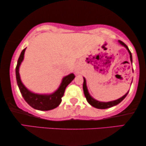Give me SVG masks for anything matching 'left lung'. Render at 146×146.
<instances>
[{"label":"left lung","mask_w":146,"mask_h":146,"mask_svg":"<svg viewBox=\"0 0 146 146\" xmlns=\"http://www.w3.org/2000/svg\"><path fill=\"white\" fill-rule=\"evenodd\" d=\"M119 42L121 45H122L123 46H124L125 48L128 50V52L129 53L130 60L132 63V60H132V54H131V52L129 50V48L127 47V46L124 43V42L121 41V40H119ZM131 84H132V82H131ZM83 89H84V95H85V96H86V98L87 100V101H88V102L89 103L91 106H94V108H98V109H106V108H110V107H112L114 106H116V105L119 104L120 102H122L123 100L125 99V98L127 96V95L128 94L129 92V91L127 92L124 96H123L122 97H121L119 99L115 100L110 101V102H101V101L97 100L94 99L91 95L90 94L89 91H88V87H87V85H86V78H85V77H84V84H83Z\"/></svg>","instance_id":"left-lung-1"}]
</instances>
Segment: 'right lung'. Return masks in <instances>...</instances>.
<instances>
[{
    "mask_svg": "<svg viewBox=\"0 0 146 146\" xmlns=\"http://www.w3.org/2000/svg\"><path fill=\"white\" fill-rule=\"evenodd\" d=\"M25 49L26 48H24L21 52L15 69L17 83V86L19 87L22 96L23 97L25 102L34 109L39 110H50L54 109L59 106L62 101V97L64 95V90L68 85L74 79L75 76L73 73H71L67 76H64L62 78L58 89L53 93L37 94L31 92L22 83L19 75V67L23 60Z\"/></svg>",
    "mask_w": 146,
    "mask_h": 146,
    "instance_id": "1",
    "label": "right lung"
}]
</instances>
